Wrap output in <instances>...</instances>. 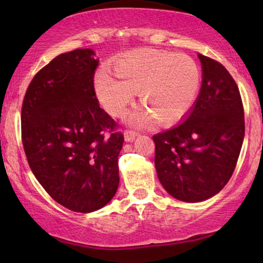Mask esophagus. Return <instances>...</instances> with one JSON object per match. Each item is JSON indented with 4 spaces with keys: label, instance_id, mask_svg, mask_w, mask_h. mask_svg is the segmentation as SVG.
Listing matches in <instances>:
<instances>
[{
    "label": "esophagus",
    "instance_id": "obj_1",
    "mask_svg": "<svg viewBox=\"0 0 263 263\" xmlns=\"http://www.w3.org/2000/svg\"><path fill=\"white\" fill-rule=\"evenodd\" d=\"M136 133L135 132H133V130H124V139H125V141H133V140H134L135 138H136Z\"/></svg>",
    "mask_w": 263,
    "mask_h": 263
}]
</instances>
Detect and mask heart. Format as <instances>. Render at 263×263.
Instances as JSON below:
<instances>
[{"mask_svg":"<svg viewBox=\"0 0 263 263\" xmlns=\"http://www.w3.org/2000/svg\"><path fill=\"white\" fill-rule=\"evenodd\" d=\"M117 79L106 73L96 77V92L104 109L122 117L132 105L134 93L145 107L129 118L143 127L156 120L175 123L185 116L195 103L201 73L195 61L183 53L160 50H139L118 60L112 67Z\"/></svg>","mask_w":263,"mask_h":263,"instance_id":"1","label":"heart"}]
</instances>
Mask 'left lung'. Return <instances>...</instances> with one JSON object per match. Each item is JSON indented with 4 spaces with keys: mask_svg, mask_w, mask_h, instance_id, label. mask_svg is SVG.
Masks as SVG:
<instances>
[{
    "mask_svg": "<svg viewBox=\"0 0 263 263\" xmlns=\"http://www.w3.org/2000/svg\"><path fill=\"white\" fill-rule=\"evenodd\" d=\"M202 86L189 117L153 135L158 178L175 199L200 202L214 196L235 171L244 139V110L228 69L199 53Z\"/></svg>",
    "mask_w": 263,
    "mask_h": 263,
    "instance_id": "obj_1",
    "label": "left lung"
}]
</instances>
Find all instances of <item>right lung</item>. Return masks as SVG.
<instances>
[{"instance_id": "right-lung-1", "label": "right lung", "mask_w": 263, "mask_h": 263, "mask_svg": "<svg viewBox=\"0 0 263 263\" xmlns=\"http://www.w3.org/2000/svg\"><path fill=\"white\" fill-rule=\"evenodd\" d=\"M91 49L61 53L28 85L21 139L28 165L56 202L80 213L100 210L117 192L124 136L100 109Z\"/></svg>"}]
</instances>
